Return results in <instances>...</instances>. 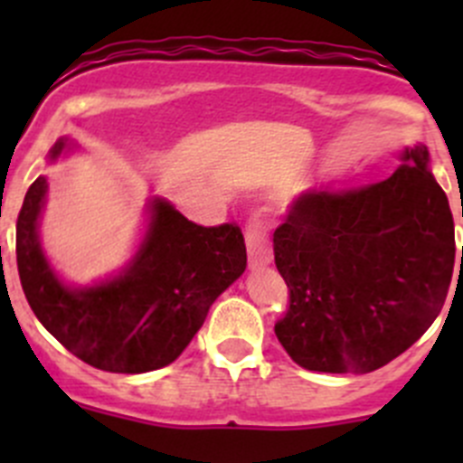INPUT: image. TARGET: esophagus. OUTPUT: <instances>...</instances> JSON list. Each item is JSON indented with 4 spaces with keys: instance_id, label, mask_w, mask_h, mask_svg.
<instances>
[{
    "instance_id": "esophagus-1",
    "label": "esophagus",
    "mask_w": 463,
    "mask_h": 463,
    "mask_svg": "<svg viewBox=\"0 0 463 463\" xmlns=\"http://www.w3.org/2000/svg\"><path fill=\"white\" fill-rule=\"evenodd\" d=\"M246 249H249V266L261 269L273 261V246L269 241V223L261 214H253L246 223Z\"/></svg>"
}]
</instances>
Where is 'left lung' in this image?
Segmentation results:
<instances>
[{"instance_id":"1","label":"left lung","mask_w":463,"mask_h":463,"mask_svg":"<svg viewBox=\"0 0 463 463\" xmlns=\"http://www.w3.org/2000/svg\"><path fill=\"white\" fill-rule=\"evenodd\" d=\"M401 161L378 184L307 190L275 228V266L288 287L275 335L305 370L374 372L412 347L446 302L450 205L423 145Z\"/></svg>"}]
</instances>
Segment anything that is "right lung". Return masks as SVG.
Segmentation results:
<instances>
[{"mask_svg": "<svg viewBox=\"0 0 463 463\" xmlns=\"http://www.w3.org/2000/svg\"><path fill=\"white\" fill-rule=\"evenodd\" d=\"M67 141L51 149V161ZM46 179L37 176L17 214V270L33 314L87 365L114 374L161 370L202 329L213 302L244 273L237 223L199 226L165 199L149 205L147 235L132 264L109 282L64 287L42 253L37 219Z\"/></svg>", "mask_w": 463, "mask_h": 463, "instance_id": "obj_1", "label": "right lung"}]
</instances>
